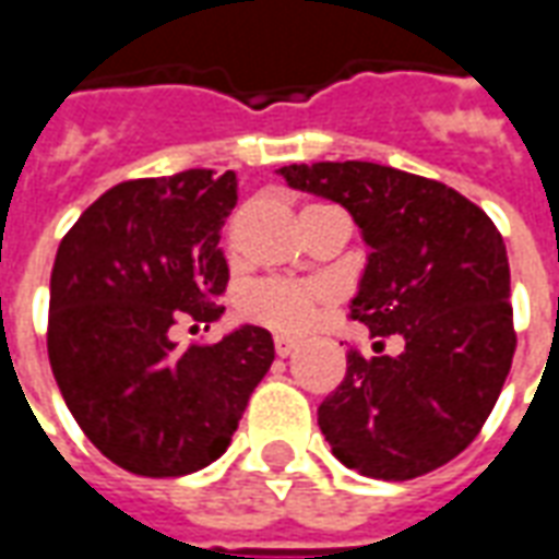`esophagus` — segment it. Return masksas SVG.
<instances>
[{
    "mask_svg": "<svg viewBox=\"0 0 559 559\" xmlns=\"http://www.w3.org/2000/svg\"><path fill=\"white\" fill-rule=\"evenodd\" d=\"M299 344L293 338H287V335H275V353H278L281 359H287V356H293V350H296Z\"/></svg>",
    "mask_w": 559,
    "mask_h": 559,
    "instance_id": "34e87169",
    "label": "esophagus"
}]
</instances>
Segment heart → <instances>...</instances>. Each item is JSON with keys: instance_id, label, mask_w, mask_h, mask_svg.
<instances>
[{"instance_id": "b5f03b06", "label": "heart", "mask_w": 559, "mask_h": 559, "mask_svg": "<svg viewBox=\"0 0 559 559\" xmlns=\"http://www.w3.org/2000/svg\"><path fill=\"white\" fill-rule=\"evenodd\" d=\"M329 302V293L299 281H260L242 296V314L278 332H302L314 323L317 311Z\"/></svg>"}]
</instances>
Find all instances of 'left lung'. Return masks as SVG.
I'll return each instance as SVG.
<instances>
[{
  "label": "left lung",
  "instance_id": "left-lung-1",
  "mask_svg": "<svg viewBox=\"0 0 559 559\" xmlns=\"http://www.w3.org/2000/svg\"><path fill=\"white\" fill-rule=\"evenodd\" d=\"M278 176L347 209L371 248L350 314L377 353H347V374L317 411L332 455L386 481L443 467L476 440L515 356L503 236L455 188L374 160ZM389 334L405 344L399 357L382 353Z\"/></svg>",
  "mask_w": 559,
  "mask_h": 559
}]
</instances>
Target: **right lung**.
<instances>
[{"label": "right lung", "instance_id": "add662e5", "mask_svg": "<svg viewBox=\"0 0 559 559\" xmlns=\"http://www.w3.org/2000/svg\"><path fill=\"white\" fill-rule=\"evenodd\" d=\"M236 173L182 170L114 185L59 242L47 353L56 386L104 457L167 479L209 467L230 445L275 359L263 326L179 347V320L215 323L230 269L221 227Z\"/></svg>", "mask_w": 559, "mask_h": 559}]
</instances>
